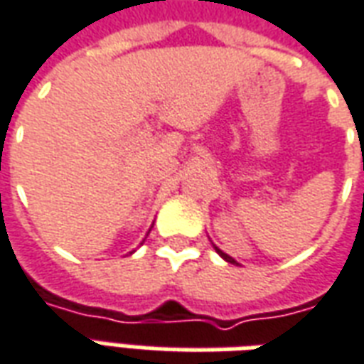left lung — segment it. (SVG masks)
<instances>
[{
  "mask_svg": "<svg viewBox=\"0 0 364 364\" xmlns=\"http://www.w3.org/2000/svg\"><path fill=\"white\" fill-rule=\"evenodd\" d=\"M214 250H216V252H218V255H220L222 259H226V261H228V263H236V261H234V259H232V257H230L228 253H224V252H222V250H218V247H216V245H214ZM236 265H237V263H236Z\"/></svg>",
  "mask_w": 364,
  "mask_h": 364,
  "instance_id": "obj_1",
  "label": "left lung"
}]
</instances>
